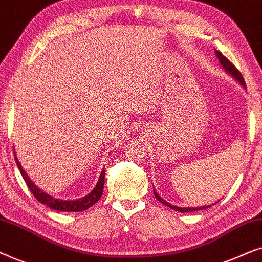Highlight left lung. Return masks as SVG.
I'll return each instance as SVG.
<instances>
[{
    "label": "left lung",
    "instance_id": "8db88e82",
    "mask_svg": "<svg viewBox=\"0 0 262 262\" xmlns=\"http://www.w3.org/2000/svg\"><path fill=\"white\" fill-rule=\"evenodd\" d=\"M214 53H216L217 58H218V60H220L222 68H223V69L225 70V73H228L229 75H231V76L234 77L235 80L237 81L238 83L241 84L243 88L246 89L245 80H243L242 75L239 74V71L234 67V64H232V63L230 62V60H228L227 58H225V57H224L223 55H222V53H221L220 51H214ZM154 194H155V198H156L157 200H159L160 203H162L163 205L170 207V209H173V210H175V211H179V212H193V211L204 210V209H207V207L211 206V205H205V206H200V207H180V206H175V205H171V204L166 202V200H164L163 198H161V196H160L159 194H157V192H156L155 188H154ZM216 203H218V202H216ZM216 203H214V204H216Z\"/></svg>",
    "mask_w": 262,
    "mask_h": 262
}]
</instances>
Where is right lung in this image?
Returning a JSON list of instances; mask_svg holds the SVG:
<instances>
[{
    "label": "right lung",
    "instance_id": "right-lung-1",
    "mask_svg": "<svg viewBox=\"0 0 262 262\" xmlns=\"http://www.w3.org/2000/svg\"><path fill=\"white\" fill-rule=\"evenodd\" d=\"M14 156H15L16 166L19 168L20 173L23 175L24 180L28 186V188H30V191L33 193V195L35 196V199H37L38 202H40L41 204H44V205L51 207L53 210L63 211V212H80V211H84L89 209V207L94 205V204L101 198L102 191H103V182H105V169L101 170L99 180L96 182L95 187L91 191V193H88L87 195L82 196L80 199L63 200V199L55 198V196L50 195L46 192L41 191L40 188H38L37 185H34V182L31 180L30 177L26 174V171L24 170V168L21 167L19 160H17V157L15 155V151H14Z\"/></svg>",
    "mask_w": 262,
    "mask_h": 262
}]
</instances>
